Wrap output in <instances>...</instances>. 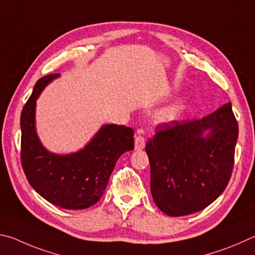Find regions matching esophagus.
Masks as SVG:
<instances>
[{"label":"esophagus","instance_id":"obj_1","mask_svg":"<svg viewBox=\"0 0 255 255\" xmlns=\"http://www.w3.org/2000/svg\"><path fill=\"white\" fill-rule=\"evenodd\" d=\"M134 144H135V149H136V150H142V149H143L144 145H145L144 137L142 136V135H136V136H135Z\"/></svg>","mask_w":255,"mask_h":255}]
</instances>
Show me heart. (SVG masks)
Instances as JSON below:
<instances>
[{
  "instance_id": "heart-1",
  "label": "heart",
  "mask_w": 255,
  "mask_h": 255,
  "mask_svg": "<svg viewBox=\"0 0 255 255\" xmlns=\"http://www.w3.org/2000/svg\"><path fill=\"white\" fill-rule=\"evenodd\" d=\"M186 103L184 100H178L173 104L164 107L158 112L157 120L161 123H170L180 118L182 112L185 111Z\"/></svg>"
}]
</instances>
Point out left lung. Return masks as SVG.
<instances>
[{"label": "left lung", "instance_id": "8db88e82", "mask_svg": "<svg viewBox=\"0 0 255 255\" xmlns=\"http://www.w3.org/2000/svg\"><path fill=\"white\" fill-rule=\"evenodd\" d=\"M206 129L210 133L203 136ZM238 137L231 103L202 120L158 124L145 145L155 205L169 216L209 206L231 179Z\"/></svg>", "mask_w": 255, "mask_h": 255}]
</instances>
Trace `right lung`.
<instances>
[{
  "label": "right lung",
  "mask_w": 255,
  "mask_h": 255,
  "mask_svg": "<svg viewBox=\"0 0 255 255\" xmlns=\"http://www.w3.org/2000/svg\"><path fill=\"white\" fill-rule=\"evenodd\" d=\"M58 77L40 78L21 112V164L32 188L56 206L84 209L102 197L118 159L134 149V131L124 125H104L77 153L57 155L48 152L34 128L35 101L43 87Z\"/></svg>",
  "instance_id": "obj_1"
}]
</instances>
